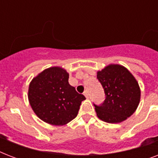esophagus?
<instances>
[{
	"instance_id": "obj_1",
	"label": "esophagus",
	"mask_w": 158,
	"mask_h": 158,
	"mask_svg": "<svg viewBox=\"0 0 158 158\" xmlns=\"http://www.w3.org/2000/svg\"><path fill=\"white\" fill-rule=\"evenodd\" d=\"M84 95L86 98H89V92H88V90H85V91L84 92Z\"/></svg>"
}]
</instances>
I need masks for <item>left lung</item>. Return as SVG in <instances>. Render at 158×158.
Here are the masks:
<instances>
[{
    "instance_id": "8db88e82",
    "label": "left lung",
    "mask_w": 158,
    "mask_h": 158,
    "mask_svg": "<svg viewBox=\"0 0 158 158\" xmlns=\"http://www.w3.org/2000/svg\"><path fill=\"white\" fill-rule=\"evenodd\" d=\"M97 79L105 92L106 99L95 105L97 115L107 123H120L130 117L140 101V89L137 80L125 67L109 64L98 71Z\"/></svg>"
}]
</instances>
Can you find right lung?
Here are the masks:
<instances>
[{
    "label": "right lung",
    "mask_w": 158,
    "mask_h": 158,
    "mask_svg": "<svg viewBox=\"0 0 158 158\" xmlns=\"http://www.w3.org/2000/svg\"><path fill=\"white\" fill-rule=\"evenodd\" d=\"M69 74L61 67H51L33 78L28 88V101L34 113L44 122L65 125L76 117L83 94L69 84Z\"/></svg>",
    "instance_id": "right-lung-1"
}]
</instances>
